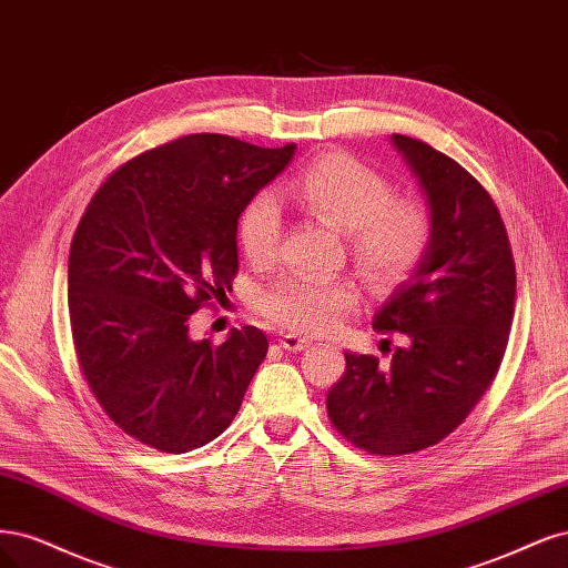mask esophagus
I'll return each mask as SVG.
<instances>
[{
  "instance_id": "1",
  "label": "esophagus",
  "mask_w": 568,
  "mask_h": 568,
  "mask_svg": "<svg viewBox=\"0 0 568 568\" xmlns=\"http://www.w3.org/2000/svg\"><path fill=\"white\" fill-rule=\"evenodd\" d=\"M281 346L283 349H287V352H302V349H306V346L311 344L306 337H302V335H295V333H285V335H281Z\"/></svg>"
}]
</instances>
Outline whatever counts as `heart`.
I'll return each mask as SVG.
<instances>
[{"instance_id":"1","label":"heart","mask_w":568,"mask_h":568,"mask_svg":"<svg viewBox=\"0 0 568 568\" xmlns=\"http://www.w3.org/2000/svg\"><path fill=\"white\" fill-rule=\"evenodd\" d=\"M285 195L308 216L346 235L356 268L373 285L408 278L425 260L434 224L415 197L394 195L389 179L346 153H325L290 179ZM237 245L254 266H268L281 245V214L266 195L254 197L237 219ZM358 304L346 278L285 276L262 292L260 311L287 331L331 333Z\"/></svg>"}]
</instances>
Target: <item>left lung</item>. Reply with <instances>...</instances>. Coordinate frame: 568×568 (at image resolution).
<instances>
[{"label":"left lung","instance_id":"8db88e82","mask_svg":"<svg viewBox=\"0 0 568 568\" xmlns=\"http://www.w3.org/2000/svg\"><path fill=\"white\" fill-rule=\"evenodd\" d=\"M392 141L425 189L434 235L415 276L375 314V331L400 339L392 361L344 354L346 371L327 392L333 427L371 455L417 453L463 425L498 375L517 297L515 257L490 193L429 143Z\"/></svg>","mask_w":568,"mask_h":568}]
</instances>
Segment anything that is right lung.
<instances>
[{"label": "right lung", "instance_id": "1", "mask_svg": "<svg viewBox=\"0 0 568 568\" xmlns=\"http://www.w3.org/2000/svg\"><path fill=\"white\" fill-rule=\"evenodd\" d=\"M224 134H189L126 160L80 219L68 308L80 371L139 444L189 453L241 408L268 339L254 325L193 339L191 316L237 273V216L295 155Z\"/></svg>", "mask_w": 568, "mask_h": 568}]
</instances>
